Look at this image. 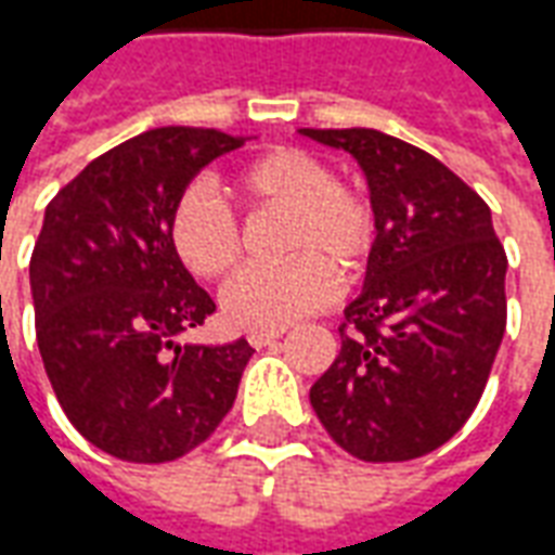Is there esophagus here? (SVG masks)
Segmentation results:
<instances>
[{
	"label": "esophagus",
	"instance_id": "1",
	"mask_svg": "<svg viewBox=\"0 0 555 555\" xmlns=\"http://www.w3.org/2000/svg\"><path fill=\"white\" fill-rule=\"evenodd\" d=\"M279 336H282V330H253L246 338H249L253 348H267V345H273Z\"/></svg>",
	"mask_w": 555,
	"mask_h": 555
}]
</instances>
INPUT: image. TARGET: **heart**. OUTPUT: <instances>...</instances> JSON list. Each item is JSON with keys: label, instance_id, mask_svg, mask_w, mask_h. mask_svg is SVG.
I'll use <instances>...</instances> for the list:
<instances>
[{"label": "heart", "instance_id": "1", "mask_svg": "<svg viewBox=\"0 0 555 555\" xmlns=\"http://www.w3.org/2000/svg\"><path fill=\"white\" fill-rule=\"evenodd\" d=\"M234 193L255 207H291L288 264H255L225 282L222 314L241 330H285L336 297L338 273H357L377 241L372 202L336 181L324 159L273 147L234 175ZM171 253L193 276L217 279L241 258V222L205 183L186 186L171 207Z\"/></svg>", "mask_w": 555, "mask_h": 555}]
</instances>
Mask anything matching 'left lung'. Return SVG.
<instances>
[{
	"label": "left lung",
	"instance_id": "obj_1",
	"mask_svg": "<svg viewBox=\"0 0 555 555\" xmlns=\"http://www.w3.org/2000/svg\"><path fill=\"white\" fill-rule=\"evenodd\" d=\"M300 133L360 163L377 217L341 350L309 401L353 457L413 461L452 440L485 392L508 258L481 195L428 151L369 127Z\"/></svg>",
	"mask_w": 555,
	"mask_h": 555
}]
</instances>
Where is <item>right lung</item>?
Segmentation results:
<instances>
[{"mask_svg":"<svg viewBox=\"0 0 555 555\" xmlns=\"http://www.w3.org/2000/svg\"><path fill=\"white\" fill-rule=\"evenodd\" d=\"M246 137L157 127L91 159L47 205L29 264L43 369L101 452L166 464L217 430L255 350L178 338L217 312L178 261L169 217L207 163Z\"/></svg>","mask_w":555,"mask_h":555,"instance_id":"right-lung-1","label":"right lung"}]
</instances>
